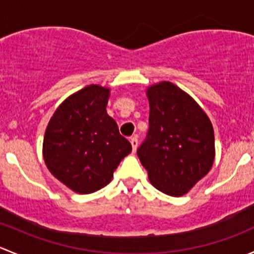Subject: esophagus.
<instances>
[{
	"label": "esophagus",
	"instance_id": "1",
	"mask_svg": "<svg viewBox=\"0 0 254 254\" xmlns=\"http://www.w3.org/2000/svg\"><path fill=\"white\" fill-rule=\"evenodd\" d=\"M130 143H131L132 146V151H136V147H137V143H139V140H137V136H131L130 137Z\"/></svg>",
	"mask_w": 254,
	"mask_h": 254
}]
</instances>
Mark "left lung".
Segmentation results:
<instances>
[{"label": "left lung", "mask_w": 254, "mask_h": 254, "mask_svg": "<svg viewBox=\"0 0 254 254\" xmlns=\"http://www.w3.org/2000/svg\"><path fill=\"white\" fill-rule=\"evenodd\" d=\"M146 96L150 127L137 156L156 189L182 196L211 170L212 124L201 107L172 82L147 87Z\"/></svg>", "instance_id": "8db88e82"}]
</instances>
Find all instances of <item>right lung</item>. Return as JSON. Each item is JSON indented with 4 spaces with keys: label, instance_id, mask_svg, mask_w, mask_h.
Here are the masks:
<instances>
[{
    "label": "right lung",
    "instance_id": "1",
    "mask_svg": "<svg viewBox=\"0 0 254 254\" xmlns=\"http://www.w3.org/2000/svg\"><path fill=\"white\" fill-rule=\"evenodd\" d=\"M111 89L89 84L71 94L49 122L43 157L56 179L78 194H91L111 183L120 161L131 152L107 113Z\"/></svg>",
    "mask_w": 254,
    "mask_h": 254
}]
</instances>
